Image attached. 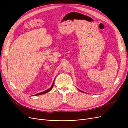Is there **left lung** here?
I'll use <instances>...</instances> for the list:
<instances>
[{"instance_id": "1", "label": "left lung", "mask_w": 128, "mask_h": 128, "mask_svg": "<svg viewBox=\"0 0 128 128\" xmlns=\"http://www.w3.org/2000/svg\"><path fill=\"white\" fill-rule=\"evenodd\" d=\"M79 90V91H80V92H82V90Z\"/></svg>"}]
</instances>
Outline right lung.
<instances>
[{
	"label": "right lung",
	"instance_id": "add662e5",
	"mask_svg": "<svg viewBox=\"0 0 128 128\" xmlns=\"http://www.w3.org/2000/svg\"><path fill=\"white\" fill-rule=\"evenodd\" d=\"M54 82H53V84H52V85L51 87L50 88H49V89H48V90H45L44 92H40V93H38V94H36V95H34V96H37V95H39L44 94H46V92H50V90H51L52 89L53 86H54Z\"/></svg>",
	"mask_w": 128,
	"mask_h": 128
}]
</instances>
